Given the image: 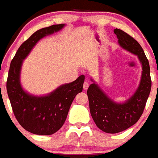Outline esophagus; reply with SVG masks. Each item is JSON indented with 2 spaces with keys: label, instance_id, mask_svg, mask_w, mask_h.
<instances>
[{
  "label": "esophagus",
  "instance_id": "34e87169",
  "mask_svg": "<svg viewBox=\"0 0 158 158\" xmlns=\"http://www.w3.org/2000/svg\"><path fill=\"white\" fill-rule=\"evenodd\" d=\"M89 87V83L87 82V81H85V82L84 83V84H83V88H84V90H87V88H88Z\"/></svg>",
  "mask_w": 158,
  "mask_h": 158
}]
</instances>
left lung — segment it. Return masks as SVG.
<instances>
[{
  "instance_id": "obj_1",
  "label": "left lung",
  "mask_w": 158,
  "mask_h": 158,
  "mask_svg": "<svg viewBox=\"0 0 158 158\" xmlns=\"http://www.w3.org/2000/svg\"><path fill=\"white\" fill-rule=\"evenodd\" d=\"M114 33L121 48L137 56L142 65V74L135 93L124 103H117L110 99L91 79L94 83L87 89L90 114L96 125L109 134L123 131L137 122L151 89L149 62L140 44L122 30L116 28Z\"/></svg>"
}]
</instances>
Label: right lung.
Instances as JSON below:
<instances>
[{
  "label": "right lung",
  "mask_w": 158,
  "mask_h": 158,
  "mask_svg": "<svg viewBox=\"0 0 158 158\" xmlns=\"http://www.w3.org/2000/svg\"><path fill=\"white\" fill-rule=\"evenodd\" d=\"M64 27V24H54L34 32L18 48L10 65L7 91L14 114L26 131L34 134L51 135L57 132L64 124L75 96L83 90L84 75L45 96L30 94L21 87L20 75L24 59L40 39Z\"/></svg>",
  "instance_id": "add662e5"
}]
</instances>
